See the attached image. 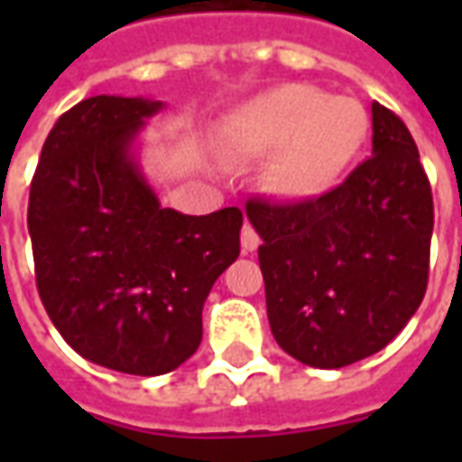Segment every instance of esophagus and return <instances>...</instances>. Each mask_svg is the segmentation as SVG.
<instances>
[{"mask_svg": "<svg viewBox=\"0 0 462 462\" xmlns=\"http://www.w3.org/2000/svg\"><path fill=\"white\" fill-rule=\"evenodd\" d=\"M240 240H242V250L245 252H254L257 247H260V235L254 232V227L252 225H245L242 227V235H240Z\"/></svg>", "mask_w": 462, "mask_h": 462, "instance_id": "34e87169", "label": "esophagus"}]
</instances>
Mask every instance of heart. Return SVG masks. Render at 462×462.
Listing matches in <instances>:
<instances>
[{
    "label": "heart",
    "instance_id": "heart-1",
    "mask_svg": "<svg viewBox=\"0 0 462 462\" xmlns=\"http://www.w3.org/2000/svg\"><path fill=\"white\" fill-rule=\"evenodd\" d=\"M364 106L310 84H280L240 104L222 123V145L240 158H270L272 190L314 200L339 188L364 152Z\"/></svg>",
    "mask_w": 462,
    "mask_h": 462
}]
</instances>
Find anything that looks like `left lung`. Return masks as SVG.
I'll return each mask as SVG.
<instances>
[{
  "instance_id": "obj_1",
  "label": "left lung",
  "mask_w": 462,
  "mask_h": 462,
  "mask_svg": "<svg viewBox=\"0 0 462 462\" xmlns=\"http://www.w3.org/2000/svg\"><path fill=\"white\" fill-rule=\"evenodd\" d=\"M371 158L321 198L250 200L267 317L290 356L341 368L396 339L423 301L433 195L406 123L371 106Z\"/></svg>"
}]
</instances>
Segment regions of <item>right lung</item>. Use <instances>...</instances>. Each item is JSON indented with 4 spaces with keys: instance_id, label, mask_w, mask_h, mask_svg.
Masks as SVG:
<instances>
[{
    "instance_id": "1",
    "label": "right lung",
    "mask_w": 462,
    "mask_h": 462,
    "mask_svg": "<svg viewBox=\"0 0 462 462\" xmlns=\"http://www.w3.org/2000/svg\"><path fill=\"white\" fill-rule=\"evenodd\" d=\"M155 98L94 96L49 133L29 192L36 287L66 344L98 366L161 376L200 346L202 307L240 254V208H162L138 138Z\"/></svg>"
}]
</instances>
